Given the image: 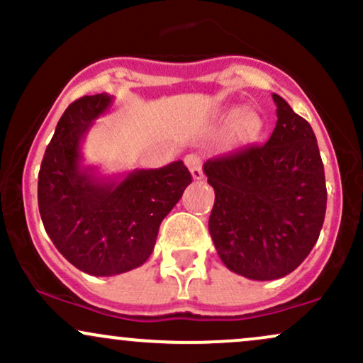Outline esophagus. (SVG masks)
I'll return each instance as SVG.
<instances>
[{"mask_svg":"<svg viewBox=\"0 0 363 363\" xmlns=\"http://www.w3.org/2000/svg\"><path fill=\"white\" fill-rule=\"evenodd\" d=\"M186 165L187 169H189L191 172V177L194 179V181H199V179H203V167H201V158L198 155H187L186 157Z\"/></svg>","mask_w":363,"mask_h":363,"instance_id":"34e87169","label":"esophagus"}]
</instances>
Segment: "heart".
Masks as SVG:
<instances>
[{
    "mask_svg": "<svg viewBox=\"0 0 363 363\" xmlns=\"http://www.w3.org/2000/svg\"><path fill=\"white\" fill-rule=\"evenodd\" d=\"M215 119L230 124L228 140L234 145H247L257 138L264 128V121L256 111H244L239 106H225L215 111Z\"/></svg>",
    "mask_w": 363,
    "mask_h": 363,
    "instance_id": "1",
    "label": "heart"
}]
</instances>
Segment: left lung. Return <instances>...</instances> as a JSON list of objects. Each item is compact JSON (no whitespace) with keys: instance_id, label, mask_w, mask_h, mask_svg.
<instances>
[{"instance_id":"8db88e82","label":"left lung","mask_w":363,"mask_h":363,"mask_svg":"<svg viewBox=\"0 0 363 363\" xmlns=\"http://www.w3.org/2000/svg\"><path fill=\"white\" fill-rule=\"evenodd\" d=\"M277 126L262 147L206 160L215 189L210 235L220 259L249 280L286 277L309 256L326 215V179L314 131L273 94Z\"/></svg>"}]
</instances>
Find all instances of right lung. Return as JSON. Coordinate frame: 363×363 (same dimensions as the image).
<instances>
[{
	"mask_svg": "<svg viewBox=\"0 0 363 363\" xmlns=\"http://www.w3.org/2000/svg\"><path fill=\"white\" fill-rule=\"evenodd\" d=\"M112 106V95L97 94L65 111L45 148L37 186L40 218L52 244L94 277H114L143 264L162 220L191 184L182 160L112 176L83 164V141Z\"/></svg>",
	"mask_w": 363,
	"mask_h": 363,
	"instance_id": "obj_1",
	"label": "right lung"
}]
</instances>
